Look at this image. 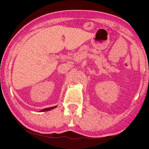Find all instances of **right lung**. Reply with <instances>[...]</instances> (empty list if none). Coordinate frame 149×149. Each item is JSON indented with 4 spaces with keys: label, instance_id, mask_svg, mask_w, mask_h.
<instances>
[{
    "label": "right lung",
    "instance_id": "right-lung-1",
    "mask_svg": "<svg viewBox=\"0 0 149 149\" xmlns=\"http://www.w3.org/2000/svg\"><path fill=\"white\" fill-rule=\"evenodd\" d=\"M57 106H54V107H48V108H45V109H42V110H41L40 111L41 112H44V111H49V110H51V109H54V108H56Z\"/></svg>",
    "mask_w": 149,
    "mask_h": 149
}]
</instances>
